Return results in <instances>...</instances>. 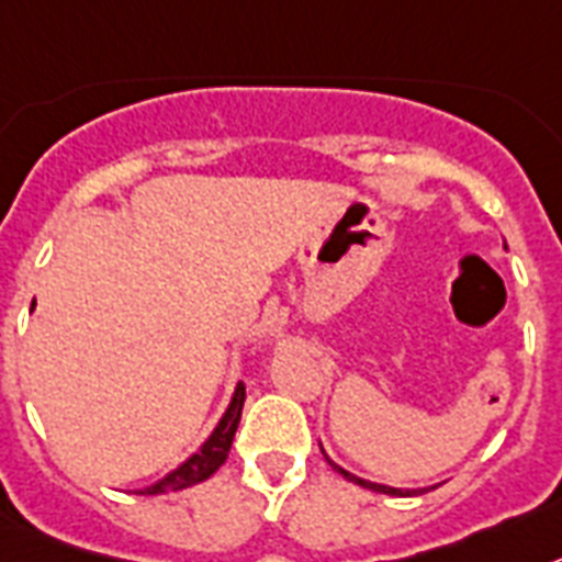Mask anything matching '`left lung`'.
I'll list each match as a JSON object with an SVG mask.
<instances>
[{"mask_svg":"<svg viewBox=\"0 0 562 562\" xmlns=\"http://www.w3.org/2000/svg\"><path fill=\"white\" fill-rule=\"evenodd\" d=\"M322 453H324V448H322ZM324 459L330 462L333 471H338V474L345 476V480L356 482V485H361V488L379 491V494H391V497H416V494H422V491H425V488H419V491H411V488H407V491H405V488H391V485H379V482H368V480H361V476L350 474V471H345V468H341V465H336V462H333V459L327 457V453H324Z\"/></svg>","mask_w":562,"mask_h":562,"instance_id":"left-lung-1","label":"left lung"}]
</instances>
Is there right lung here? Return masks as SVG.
<instances>
[{
  "label": "right lung",
  "instance_id": "add662e5",
  "mask_svg": "<svg viewBox=\"0 0 562 562\" xmlns=\"http://www.w3.org/2000/svg\"><path fill=\"white\" fill-rule=\"evenodd\" d=\"M244 398H247V391H244V384H238V391L232 396L229 407H226V414L221 416L217 422V428L209 434L206 442L201 445V451L192 453V457L178 465L171 474H166L164 480H157L155 485H148V488H140L137 494H166V491H183L189 485H198V482L209 480V476L215 474L217 468L224 465L226 457H229L232 439H235V430H238L240 422V411H244Z\"/></svg>",
  "mask_w": 562,
  "mask_h": 562
}]
</instances>
